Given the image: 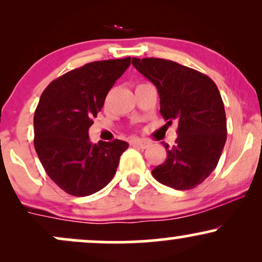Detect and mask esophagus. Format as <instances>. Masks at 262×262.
<instances>
[{
    "mask_svg": "<svg viewBox=\"0 0 262 262\" xmlns=\"http://www.w3.org/2000/svg\"><path fill=\"white\" fill-rule=\"evenodd\" d=\"M132 144H133L134 146H138V148H140V149H146V148H149L150 145H151V143H150V141L141 140V139L132 140Z\"/></svg>",
    "mask_w": 262,
    "mask_h": 262,
    "instance_id": "esophagus-1",
    "label": "esophagus"
}]
</instances>
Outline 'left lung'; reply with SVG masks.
Listing matches in <instances>:
<instances>
[{
	"instance_id": "8db88e82",
	"label": "left lung",
	"mask_w": 262,
	"mask_h": 262,
	"mask_svg": "<svg viewBox=\"0 0 262 262\" xmlns=\"http://www.w3.org/2000/svg\"><path fill=\"white\" fill-rule=\"evenodd\" d=\"M132 64L151 81L160 96V113L167 124L179 122L175 145L166 160L151 171L159 182L175 189L202 183L217 164L227 140L224 103L210 77L179 62L133 58Z\"/></svg>"
}]
</instances>
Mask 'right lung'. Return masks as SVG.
<instances>
[{
	"instance_id": "1",
	"label": "right lung",
	"mask_w": 262,
	"mask_h": 262,
	"mask_svg": "<svg viewBox=\"0 0 262 262\" xmlns=\"http://www.w3.org/2000/svg\"><path fill=\"white\" fill-rule=\"evenodd\" d=\"M130 65V58L93 61L48 85L34 113V148L45 172L62 191L85 197L100 191L116 173L129 144L90 143L92 118L107 93Z\"/></svg>"
}]
</instances>
